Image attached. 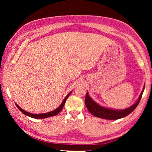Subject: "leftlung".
I'll return each instance as SVG.
<instances>
[{"mask_svg": "<svg viewBox=\"0 0 152 152\" xmlns=\"http://www.w3.org/2000/svg\"><path fill=\"white\" fill-rule=\"evenodd\" d=\"M144 88H145V86L143 87V89ZM143 92V91L141 92V93L140 97H139L137 102H136L134 104L132 105V107L127 108V109L123 110H114L100 106L99 104H98L96 102H95L89 96L88 92H86V94L85 104L87 109L88 110V111L95 117L108 120L119 119H121V118L127 116L128 115H129L131 113H132L133 110H135V108L137 107L138 104L140 103L141 96H142Z\"/></svg>", "mask_w": 152, "mask_h": 152, "instance_id": "1", "label": "left lung"}]
</instances>
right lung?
I'll return each mask as SVG.
<instances>
[{
    "mask_svg": "<svg viewBox=\"0 0 152 152\" xmlns=\"http://www.w3.org/2000/svg\"><path fill=\"white\" fill-rule=\"evenodd\" d=\"M70 92V93H69L67 96L65 97V99H64L63 102H61V104H60V106L58 108H57L56 110H53V111H51V112H48V113H42V114H33V113H28L27 111H25L23 109H22L20 107H19V105L16 104V106L17 107L18 109H19L20 111H21L23 114H25V115H27V116H29L30 117H32V118H34V119H44V118H47V117H52V116H55V115H58L59 113H60L61 110H62L63 107L64 106V104H65V102L66 101V100L70 96V94H71Z\"/></svg>",
    "mask_w": 152,
    "mask_h": 152,
    "instance_id": "1",
    "label": "right lung"
}]
</instances>
